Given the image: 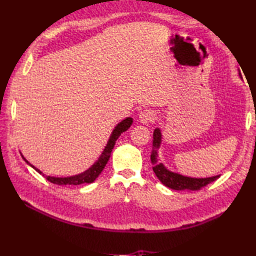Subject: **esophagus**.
Returning <instances> with one entry per match:
<instances>
[{"label":"esophagus","instance_id":"34e87169","mask_svg":"<svg viewBox=\"0 0 256 256\" xmlns=\"http://www.w3.org/2000/svg\"><path fill=\"white\" fill-rule=\"evenodd\" d=\"M156 112L153 110H144L140 113L138 118L142 123H150L154 122L156 120Z\"/></svg>","mask_w":256,"mask_h":256}]
</instances>
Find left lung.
I'll list each match as a JSON object with an SVG mask.
<instances>
[{
  "label": "left lung",
  "instance_id": "1",
  "mask_svg": "<svg viewBox=\"0 0 256 256\" xmlns=\"http://www.w3.org/2000/svg\"><path fill=\"white\" fill-rule=\"evenodd\" d=\"M162 142V134L160 130L156 128L153 133V150H152L150 154V160L153 164V170L157 178L165 184L166 187L175 189V190H198L201 187L206 186L212 182L216 180L220 177L214 176L209 178H190L182 175H179L176 172H172L168 170H166L165 166L162 162H157V150L160 148V145Z\"/></svg>",
  "mask_w": 256,
  "mask_h": 256
}]
</instances>
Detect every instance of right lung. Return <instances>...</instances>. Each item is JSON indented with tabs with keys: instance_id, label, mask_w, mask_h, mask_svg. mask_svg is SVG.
Masks as SVG:
<instances>
[{
	"instance_id": "add662e5",
	"label": "right lung",
	"mask_w": 256,
	"mask_h": 256,
	"mask_svg": "<svg viewBox=\"0 0 256 256\" xmlns=\"http://www.w3.org/2000/svg\"><path fill=\"white\" fill-rule=\"evenodd\" d=\"M133 123V118H126L125 120H123L122 122H120L116 128L113 130V132L111 134L110 138H108V142L104 150H103V153L101 154V156L99 157V160H98L94 165H92L88 170H86L84 172L80 174V175H77V176H72V177H64V178H58V177H50V176H45L44 174H42L40 170H37V168H35L32 165H30L28 162H27L23 156L24 160L27 162V164H30L32 168L36 172H38L40 174V175L44 176L48 182H50L52 184H72V186H78V184H90V182H94L96 180V178L100 175L101 172L103 170V168L106 167V162L108 160V158H110L111 156V152L114 148V145H116V140L118 138L120 135H121L123 132L126 131V130L131 126Z\"/></svg>"
}]
</instances>
